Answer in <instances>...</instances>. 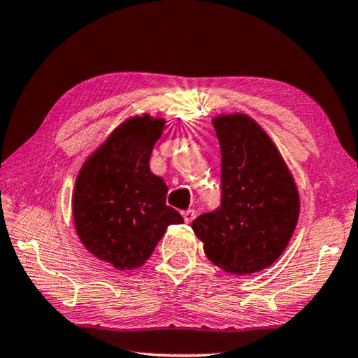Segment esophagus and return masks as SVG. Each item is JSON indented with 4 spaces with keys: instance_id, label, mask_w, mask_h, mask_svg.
I'll use <instances>...</instances> for the list:
<instances>
[{
    "instance_id": "34e87169",
    "label": "esophagus",
    "mask_w": 358,
    "mask_h": 358,
    "mask_svg": "<svg viewBox=\"0 0 358 358\" xmlns=\"http://www.w3.org/2000/svg\"><path fill=\"white\" fill-rule=\"evenodd\" d=\"M183 217H185V222H192V220L194 217H196V211L194 210H186V211H183Z\"/></svg>"
}]
</instances>
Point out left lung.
Segmentation results:
<instances>
[{
    "label": "left lung",
    "mask_w": 358,
    "mask_h": 358,
    "mask_svg": "<svg viewBox=\"0 0 358 358\" xmlns=\"http://www.w3.org/2000/svg\"><path fill=\"white\" fill-rule=\"evenodd\" d=\"M221 147V205L192 221L216 266L252 275L286 250L300 215V196L286 161L250 115L213 118Z\"/></svg>",
    "instance_id": "1"
}]
</instances>
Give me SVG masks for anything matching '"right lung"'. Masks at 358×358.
Wrapping results in <instances>:
<instances>
[{"label": "right lung", "mask_w": 358, "mask_h": 358, "mask_svg": "<svg viewBox=\"0 0 358 358\" xmlns=\"http://www.w3.org/2000/svg\"><path fill=\"white\" fill-rule=\"evenodd\" d=\"M166 120L129 117L83 162L72 194V216L82 245L117 270L150 259L167 226L183 217L166 205L167 185L150 171Z\"/></svg>", "instance_id": "add662e5"}]
</instances>
